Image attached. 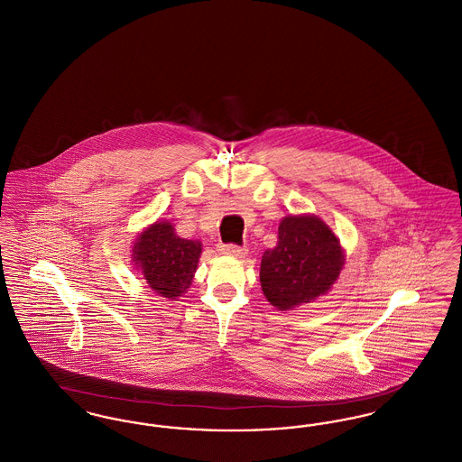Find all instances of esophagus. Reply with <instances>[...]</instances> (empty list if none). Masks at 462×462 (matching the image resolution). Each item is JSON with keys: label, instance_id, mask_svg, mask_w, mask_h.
<instances>
[{"label": "esophagus", "instance_id": "1", "mask_svg": "<svg viewBox=\"0 0 462 462\" xmlns=\"http://www.w3.org/2000/svg\"><path fill=\"white\" fill-rule=\"evenodd\" d=\"M218 251L221 254H228V256H236V258H242L245 254V249L237 245V244H220Z\"/></svg>", "mask_w": 462, "mask_h": 462}]
</instances>
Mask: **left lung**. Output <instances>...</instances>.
I'll return each instance as SVG.
<instances>
[{"label": "left lung", "instance_id": "1", "mask_svg": "<svg viewBox=\"0 0 462 462\" xmlns=\"http://www.w3.org/2000/svg\"><path fill=\"white\" fill-rule=\"evenodd\" d=\"M345 264L339 239L317 217H286L279 241L262 258L260 282L266 300L289 310L326 294Z\"/></svg>", "mask_w": 462, "mask_h": 462}]
</instances>
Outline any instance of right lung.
Instances as JSON below:
<instances>
[{
    "label": "right lung",
    "mask_w": 462,
    "mask_h": 462,
    "mask_svg": "<svg viewBox=\"0 0 462 462\" xmlns=\"http://www.w3.org/2000/svg\"><path fill=\"white\" fill-rule=\"evenodd\" d=\"M202 245L175 234L173 225L157 221L138 236L133 262L142 268L147 284L157 294L175 300L192 284Z\"/></svg>",
    "instance_id": "1"
}]
</instances>
